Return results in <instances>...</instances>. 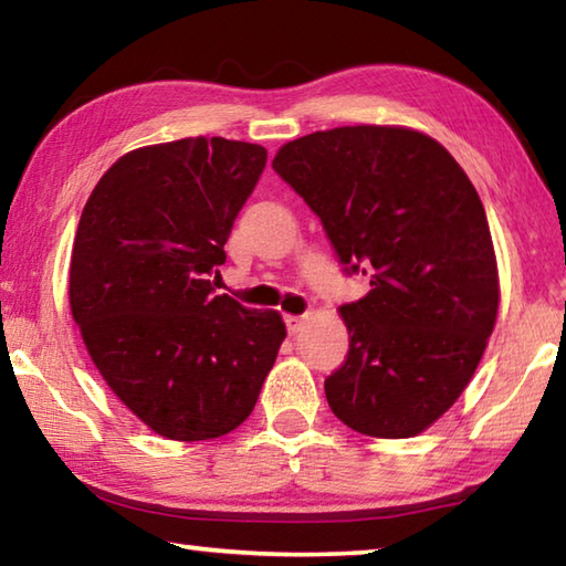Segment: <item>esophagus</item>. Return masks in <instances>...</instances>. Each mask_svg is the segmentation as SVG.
Masks as SVG:
<instances>
[{
  "instance_id": "34e87169",
  "label": "esophagus",
  "mask_w": 566,
  "mask_h": 566,
  "mask_svg": "<svg viewBox=\"0 0 566 566\" xmlns=\"http://www.w3.org/2000/svg\"><path fill=\"white\" fill-rule=\"evenodd\" d=\"M284 324H286V332L292 334H300L302 329H304V324H306V317H296V314H286L284 317Z\"/></svg>"
}]
</instances>
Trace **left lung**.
<instances>
[{
    "mask_svg": "<svg viewBox=\"0 0 566 566\" xmlns=\"http://www.w3.org/2000/svg\"><path fill=\"white\" fill-rule=\"evenodd\" d=\"M272 167L371 284L339 306L349 354L324 381L332 411L367 437L424 432L474 377L500 310L474 185L437 139L389 124L306 134Z\"/></svg>",
    "mask_w": 566,
    "mask_h": 566,
    "instance_id": "obj_1",
    "label": "left lung"
}]
</instances>
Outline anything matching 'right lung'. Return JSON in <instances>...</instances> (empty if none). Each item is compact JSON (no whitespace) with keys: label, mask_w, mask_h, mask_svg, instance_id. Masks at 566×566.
I'll return each mask as SVG.
<instances>
[{"label":"right lung","mask_w":566,"mask_h":566,"mask_svg":"<svg viewBox=\"0 0 566 566\" xmlns=\"http://www.w3.org/2000/svg\"><path fill=\"white\" fill-rule=\"evenodd\" d=\"M264 165V147L224 137L139 147L84 205L72 317L102 379L159 437L237 429L286 337L280 312L247 310L209 280Z\"/></svg>","instance_id":"add662e5"}]
</instances>
